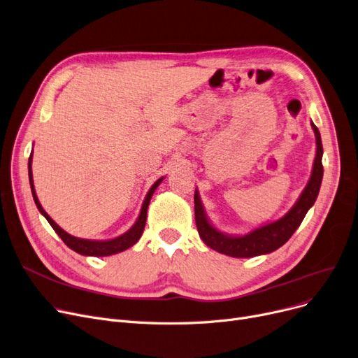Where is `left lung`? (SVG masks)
Returning <instances> with one entry per match:
<instances>
[{
    "mask_svg": "<svg viewBox=\"0 0 358 358\" xmlns=\"http://www.w3.org/2000/svg\"><path fill=\"white\" fill-rule=\"evenodd\" d=\"M312 129L316 137V155L315 162L312 168V174H310L308 182L299 196L297 201L292 205V208L276 221L268 222L265 225H260L253 228L252 231L245 232V234H228L221 229H217L205 210L203 203H201L199 192H194V216H196V225L200 238L203 243L213 248V250L220 252L222 255L231 257H255L260 255H268L279 247L284 245L291 236L300 227L303 222L306 213L308 209L315 205L317 199L320 184L323 178V166H322V157H323V148H322V138L319 129L315 126L312 121Z\"/></svg>",
    "mask_w": 358,
    "mask_h": 358,
    "instance_id": "1",
    "label": "left lung"
}]
</instances>
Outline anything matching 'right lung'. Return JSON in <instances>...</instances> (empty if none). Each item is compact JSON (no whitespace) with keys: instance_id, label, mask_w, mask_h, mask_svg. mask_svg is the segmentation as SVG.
Listing matches in <instances>:
<instances>
[{"instance_id":"1","label":"right lung","mask_w":358,"mask_h":358,"mask_svg":"<svg viewBox=\"0 0 358 358\" xmlns=\"http://www.w3.org/2000/svg\"><path fill=\"white\" fill-rule=\"evenodd\" d=\"M32 158H34V150L30 152V158H29V182H30V190H32V196L35 200V205L39 209V212L45 216V220L50 222V225L54 228V231L59 236V238L63 240L67 247H70L71 250H74L76 253H79L82 256H93V257H103V256H113L117 253H121L124 250H127L131 245H134L138 240H141L142 234H143V229L146 225V215H148V208L150 203V199L155 193V190L158 189V185L164 181L165 177H161L159 180L155 181L152 184V187L149 189L145 200H143V205L141 209V213H138L136 222L133 224V227L130 229H127L124 234L115 237V238H108V240H87V238H79V237H74L71 234H69L67 231H64L61 228L52 217L45 212V209L42 208L41 201L36 196V190H35V185H34V174H32Z\"/></svg>"}]
</instances>
